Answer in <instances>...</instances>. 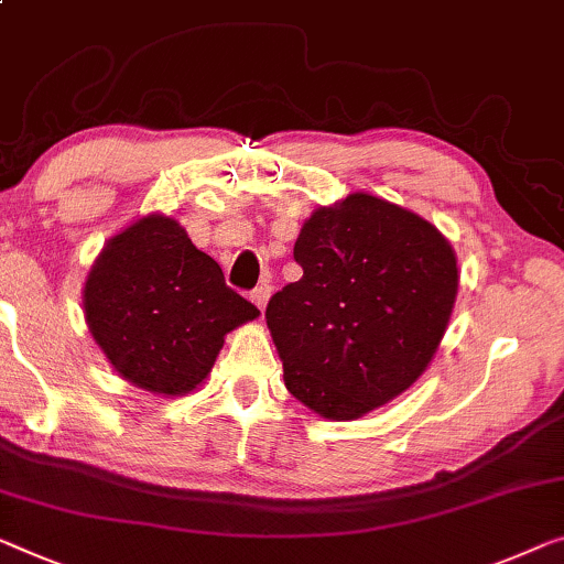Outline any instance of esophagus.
Instances as JSON below:
<instances>
[{
	"mask_svg": "<svg viewBox=\"0 0 564 564\" xmlns=\"http://www.w3.org/2000/svg\"><path fill=\"white\" fill-rule=\"evenodd\" d=\"M268 299H271V285H268V283H260L258 289L250 291V301H253V304H256L260 311L265 308Z\"/></svg>",
	"mask_w": 564,
	"mask_h": 564,
	"instance_id": "obj_1",
	"label": "esophagus"
}]
</instances>
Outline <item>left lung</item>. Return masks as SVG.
Segmentation results:
<instances>
[{"instance_id": "8db88e82", "label": "left lung", "mask_w": 564, "mask_h": 564, "mask_svg": "<svg viewBox=\"0 0 564 564\" xmlns=\"http://www.w3.org/2000/svg\"><path fill=\"white\" fill-rule=\"evenodd\" d=\"M293 258L304 275L265 308L293 398L357 420L405 392L456 304L451 242L410 209L355 192L308 217Z\"/></svg>"}]
</instances>
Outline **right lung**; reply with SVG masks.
<instances>
[{"label": "right lung", "instance_id": "right-lung-1", "mask_svg": "<svg viewBox=\"0 0 564 564\" xmlns=\"http://www.w3.org/2000/svg\"><path fill=\"white\" fill-rule=\"evenodd\" d=\"M83 308L123 380L174 398L209 375L225 334L260 314L166 215L141 217L106 242L83 289Z\"/></svg>", "mask_w": 564, "mask_h": 564}]
</instances>
